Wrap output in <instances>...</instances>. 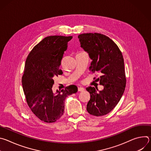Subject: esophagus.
I'll list each match as a JSON object with an SVG mask.
<instances>
[{"label": "esophagus", "instance_id": "1", "mask_svg": "<svg viewBox=\"0 0 151 151\" xmlns=\"http://www.w3.org/2000/svg\"><path fill=\"white\" fill-rule=\"evenodd\" d=\"M85 90V89L83 88V87H79L78 88V91H80V92H82Z\"/></svg>", "mask_w": 151, "mask_h": 151}]
</instances>
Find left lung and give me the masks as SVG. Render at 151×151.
Masks as SVG:
<instances>
[{
	"instance_id": "1",
	"label": "left lung",
	"mask_w": 151,
	"mask_h": 151,
	"mask_svg": "<svg viewBox=\"0 0 151 151\" xmlns=\"http://www.w3.org/2000/svg\"><path fill=\"white\" fill-rule=\"evenodd\" d=\"M78 38L81 47L92 60L90 70L101 75L98 79L104 87L99 92L94 87L86 88L90 94L87 110L96 116L106 115L116 106L125 90L126 78L122 52L111 39L100 33H83Z\"/></svg>"
}]
</instances>
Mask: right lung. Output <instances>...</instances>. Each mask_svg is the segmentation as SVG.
<instances>
[{
  "label": "right lung",
  "instance_id": "obj_1",
  "mask_svg": "<svg viewBox=\"0 0 151 151\" xmlns=\"http://www.w3.org/2000/svg\"><path fill=\"white\" fill-rule=\"evenodd\" d=\"M72 36H50L42 39L27 56L22 76V85L28 106L41 121L52 123L60 119L66 98L78 91L72 85L52 91L54 78L62 75L59 69L68 43Z\"/></svg>",
  "mask_w": 151,
  "mask_h": 151
}]
</instances>
